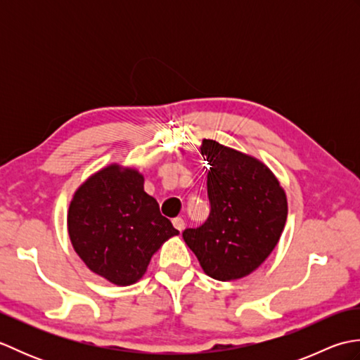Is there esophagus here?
<instances>
[{
	"label": "esophagus",
	"mask_w": 360,
	"mask_h": 360,
	"mask_svg": "<svg viewBox=\"0 0 360 360\" xmlns=\"http://www.w3.org/2000/svg\"><path fill=\"white\" fill-rule=\"evenodd\" d=\"M172 223H173L174 229H178V231H179V232H182V231H184V227H186V221H184V219H182L181 217H178V218H173V221H172Z\"/></svg>",
	"instance_id": "1"
}]
</instances>
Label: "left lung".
<instances>
[{"label":"left lung","mask_w":360,"mask_h":360,"mask_svg":"<svg viewBox=\"0 0 360 360\" xmlns=\"http://www.w3.org/2000/svg\"><path fill=\"white\" fill-rule=\"evenodd\" d=\"M210 213L182 238L209 277L229 281L254 272L277 246L288 217L286 195L259 160L204 139Z\"/></svg>","instance_id":"8db88e82"}]
</instances>
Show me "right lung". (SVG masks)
<instances>
[{
    "mask_svg": "<svg viewBox=\"0 0 360 360\" xmlns=\"http://www.w3.org/2000/svg\"><path fill=\"white\" fill-rule=\"evenodd\" d=\"M68 231L89 269L119 286L139 280L160 244L179 233L143 192V176L119 165L103 168L79 187Z\"/></svg>",
    "mask_w": 360,
    "mask_h": 360,
    "instance_id": "1",
    "label": "right lung"
}]
</instances>
